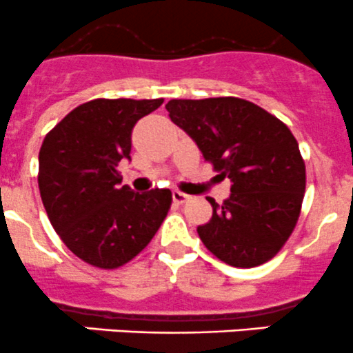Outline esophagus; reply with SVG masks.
I'll use <instances>...</instances> for the list:
<instances>
[{
  "mask_svg": "<svg viewBox=\"0 0 353 353\" xmlns=\"http://www.w3.org/2000/svg\"><path fill=\"white\" fill-rule=\"evenodd\" d=\"M188 199H190V195L183 194V192H180V190L173 192V201H175L176 204H185V202H187Z\"/></svg>",
  "mask_w": 353,
  "mask_h": 353,
  "instance_id": "1",
  "label": "esophagus"
}]
</instances>
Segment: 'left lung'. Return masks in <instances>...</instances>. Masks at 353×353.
Wrapping results in <instances>:
<instances>
[{"label":"left lung","mask_w":353,"mask_h":353,"mask_svg":"<svg viewBox=\"0 0 353 353\" xmlns=\"http://www.w3.org/2000/svg\"><path fill=\"white\" fill-rule=\"evenodd\" d=\"M170 118L195 141L219 176L232 180L221 205L209 197L212 218L197 226L219 261L256 268L273 259L299 221L305 163L290 128L240 97L172 99Z\"/></svg>","instance_id":"left-lung-1"}]
</instances>
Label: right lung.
Here are the masks:
<instances>
[{"label": "right lung", "instance_id": "obj_1", "mask_svg": "<svg viewBox=\"0 0 353 353\" xmlns=\"http://www.w3.org/2000/svg\"><path fill=\"white\" fill-rule=\"evenodd\" d=\"M163 99H92L48 132L39 151L41 199L51 225L83 263L117 270L148 247L172 208L170 188L135 194L118 163L132 128Z\"/></svg>", "mask_w": 353, "mask_h": 353}]
</instances>
